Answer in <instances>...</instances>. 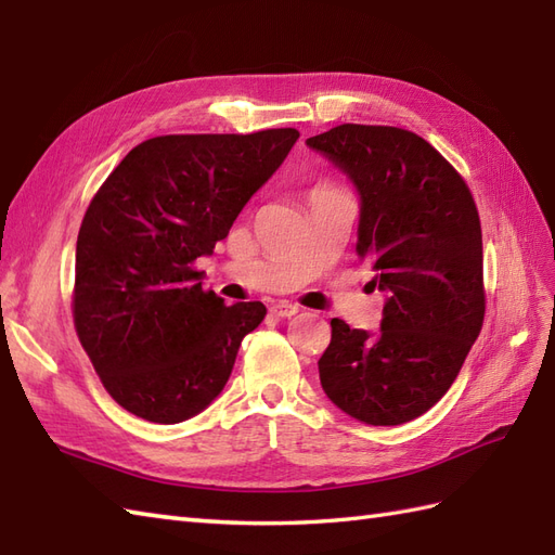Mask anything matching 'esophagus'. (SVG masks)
<instances>
[{
  "label": "esophagus",
  "mask_w": 555,
  "mask_h": 555,
  "mask_svg": "<svg viewBox=\"0 0 555 555\" xmlns=\"http://www.w3.org/2000/svg\"><path fill=\"white\" fill-rule=\"evenodd\" d=\"M270 313H273L275 318H292L299 313V306H294L289 301H275V304H270Z\"/></svg>",
  "instance_id": "1"
}]
</instances>
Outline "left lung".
Masks as SVG:
<instances>
[{"label": "left lung", "instance_id": "8db88e82", "mask_svg": "<svg viewBox=\"0 0 555 555\" xmlns=\"http://www.w3.org/2000/svg\"><path fill=\"white\" fill-rule=\"evenodd\" d=\"M306 145L353 183L356 251L386 294L376 334L332 320L318 360L322 390L362 424L412 422L448 393L482 327L476 202L450 162L412 131L341 125Z\"/></svg>", "mask_w": 555, "mask_h": 555}]
</instances>
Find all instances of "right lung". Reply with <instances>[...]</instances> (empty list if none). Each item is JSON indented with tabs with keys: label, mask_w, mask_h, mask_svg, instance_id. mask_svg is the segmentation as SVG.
Listing matches in <instances>:
<instances>
[{
	"label": "right lung",
	"mask_w": 555,
	"mask_h": 555,
	"mask_svg": "<svg viewBox=\"0 0 555 555\" xmlns=\"http://www.w3.org/2000/svg\"><path fill=\"white\" fill-rule=\"evenodd\" d=\"M296 129L157 137L119 162L85 214L75 254V327L127 412L179 424L207 410L261 301L225 306L195 261L231 231L294 147Z\"/></svg>",
	"instance_id": "add662e5"
}]
</instances>
